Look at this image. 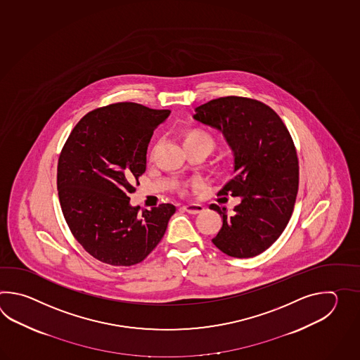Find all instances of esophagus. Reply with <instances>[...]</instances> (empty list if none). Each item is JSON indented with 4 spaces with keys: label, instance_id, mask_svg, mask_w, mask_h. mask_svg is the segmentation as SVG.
<instances>
[{
    "label": "esophagus",
    "instance_id": "34e87169",
    "mask_svg": "<svg viewBox=\"0 0 360 360\" xmlns=\"http://www.w3.org/2000/svg\"><path fill=\"white\" fill-rule=\"evenodd\" d=\"M184 211H186L188 214H202L205 211V207L202 206V205H198V203H191V205H188V206H184Z\"/></svg>",
    "mask_w": 360,
    "mask_h": 360
}]
</instances>
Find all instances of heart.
Wrapping results in <instances>:
<instances>
[{
  "mask_svg": "<svg viewBox=\"0 0 360 360\" xmlns=\"http://www.w3.org/2000/svg\"><path fill=\"white\" fill-rule=\"evenodd\" d=\"M184 148L185 146H205L210 152L214 146V139L200 129H188L181 134Z\"/></svg>",
  "mask_w": 360,
  "mask_h": 360,
  "instance_id": "heart-1",
  "label": "heart"
}]
</instances>
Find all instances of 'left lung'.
Segmentation results:
<instances>
[{
    "label": "left lung",
    "mask_w": 360,
    "mask_h": 360,
    "mask_svg": "<svg viewBox=\"0 0 360 360\" xmlns=\"http://www.w3.org/2000/svg\"><path fill=\"white\" fill-rule=\"evenodd\" d=\"M193 118L221 131L234 157L219 195L238 197L240 203L231 214L210 205L222 217L212 243L231 257L257 256L281 237L296 202L299 161L291 135L271 108L240 96L211 100L195 108Z\"/></svg>",
    "instance_id": "obj_1"
}]
</instances>
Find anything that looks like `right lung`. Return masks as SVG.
Wrapping results in <instances>:
<instances>
[{
	"label": "right lung",
	"instance_id": "1",
	"mask_svg": "<svg viewBox=\"0 0 360 360\" xmlns=\"http://www.w3.org/2000/svg\"><path fill=\"white\" fill-rule=\"evenodd\" d=\"M171 112L136 103H117L84 115L70 132L58 163L61 211L78 243L115 266L144 260L165 236L174 205L131 206L146 169L153 131Z\"/></svg>",
	"mask_w": 360,
	"mask_h": 360
}]
</instances>
